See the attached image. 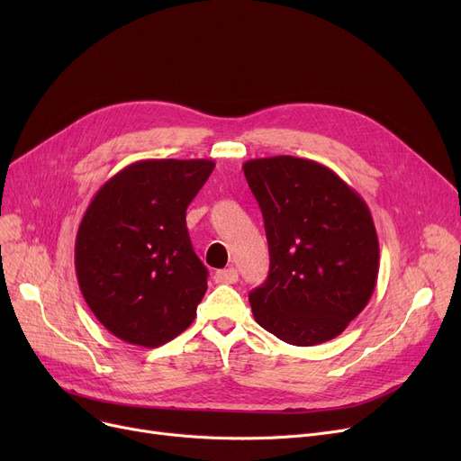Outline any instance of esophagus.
I'll return each instance as SVG.
<instances>
[{"label": "esophagus", "mask_w": 461, "mask_h": 461, "mask_svg": "<svg viewBox=\"0 0 461 461\" xmlns=\"http://www.w3.org/2000/svg\"><path fill=\"white\" fill-rule=\"evenodd\" d=\"M237 280H239V273L233 267L214 273V282L216 284H235Z\"/></svg>", "instance_id": "1"}]
</instances>
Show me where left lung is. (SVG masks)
<instances>
[{
  "label": "left lung",
  "mask_w": 461,
  "mask_h": 461,
  "mask_svg": "<svg viewBox=\"0 0 461 461\" xmlns=\"http://www.w3.org/2000/svg\"><path fill=\"white\" fill-rule=\"evenodd\" d=\"M269 243V276L250 292L256 321L280 340L316 346L368 304L379 273L372 212L330 167L299 157L243 164Z\"/></svg>",
  "instance_id": "8db88e82"
}]
</instances>
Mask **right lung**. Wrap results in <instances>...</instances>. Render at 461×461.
<instances>
[{"label": "right lung", "mask_w": 461, "mask_h": 461, "mask_svg": "<svg viewBox=\"0 0 461 461\" xmlns=\"http://www.w3.org/2000/svg\"><path fill=\"white\" fill-rule=\"evenodd\" d=\"M214 167L205 158L138 160L110 177L77 233L80 292L119 340L158 348L196 318L207 269L186 230V207Z\"/></svg>", "instance_id": "add662e5"}]
</instances>
